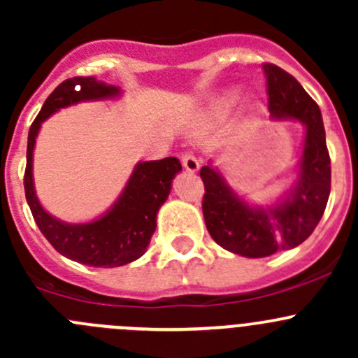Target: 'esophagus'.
<instances>
[{
	"instance_id": "34e87169",
	"label": "esophagus",
	"mask_w": 358,
	"mask_h": 358,
	"mask_svg": "<svg viewBox=\"0 0 358 358\" xmlns=\"http://www.w3.org/2000/svg\"><path fill=\"white\" fill-rule=\"evenodd\" d=\"M182 164L189 173H196L197 169H199V161H197V157L190 152L182 154Z\"/></svg>"
}]
</instances>
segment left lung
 <instances>
[{"mask_svg": "<svg viewBox=\"0 0 358 358\" xmlns=\"http://www.w3.org/2000/svg\"><path fill=\"white\" fill-rule=\"evenodd\" d=\"M263 71L272 114L305 124L296 183L286 197L259 208L237 196L211 162L201 168L206 190L202 215L209 236L223 249L246 258H265L308 239L322 218L331 192V159L319 106L289 72L273 64H263Z\"/></svg>", "mask_w": 358, "mask_h": 358, "instance_id": "left-lung-1", "label": "left lung"}]
</instances>
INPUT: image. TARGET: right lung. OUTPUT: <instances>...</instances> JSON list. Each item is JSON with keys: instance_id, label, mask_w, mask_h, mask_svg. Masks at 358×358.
<instances>
[{"instance_id": "add662e5", "label": "right lung", "mask_w": 358, "mask_h": 358, "mask_svg": "<svg viewBox=\"0 0 358 358\" xmlns=\"http://www.w3.org/2000/svg\"><path fill=\"white\" fill-rule=\"evenodd\" d=\"M121 90L96 81L95 78H72L60 83L46 99L38 117L31 124L27 138V164H25V199L34 216L36 225L57 251L66 258L90 266H122L138 259L156 232L159 208L168 199L171 182L182 164L176 157L161 161L138 162L114 206L100 218L90 223H66L43 209L36 197L32 180V152L41 122L53 112L90 100L115 99Z\"/></svg>"}]
</instances>
